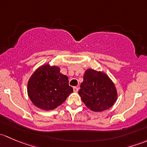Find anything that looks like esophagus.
<instances>
[{
	"mask_svg": "<svg viewBox=\"0 0 147 147\" xmlns=\"http://www.w3.org/2000/svg\"><path fill=\"white\" fill-rule=\"evenodd\" d=\"M73 90L75 92H78V90H79V88H78V87H73Z\"/></svg>",
	"mask_w": 147,
	"mask_h": 147,
	"instance_id": "esophagus-1",
	"label": "esophagus"
}]
</instances>
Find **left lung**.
<instances>
[{
    "label": "left lung",
    "mask_w": 147,
    "mask_h": 147,
    "mask_svg": "<svg viewBox=\"0 0 147 147\" xmlns=\"http://www.w3.org/2000/svg\"><path fill=\"white\" fill-rule=\"evenodd\" d=\"M78 94L86 106L94 112L109 109L117 98L116 87L108 75L92 69L84 72Z\"/></svg>",
    "instance_id": "obj_1"
}]
</instances>
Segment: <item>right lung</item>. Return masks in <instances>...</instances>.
I'll return each instance as SVG.
<instances>
[{
  "label": "right lung",
  "mask_w": 147,
  "mask_h": 147,
  "mask_svg": "<svg viewBox=\"0 0 147 147\" xmlns=\"http://www.w3.org/2000/svg\"><path fill=\"white\" fill-rule=\"evenodd\" d=\"M57 66L47 64L38 67L28 82V94L34 105L44 110H51L66 100L73 89L68 78L60 72Z\"/></svg>",
  "instance_id": "1"
}]
</instances>
